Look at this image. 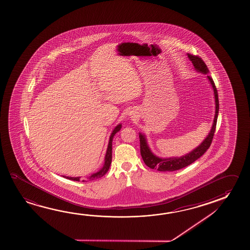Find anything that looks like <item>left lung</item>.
<instances>
[{"instance_id": "obj_1", "label": "left lung", "mask_w": 250, "mask_h": 250, "mask_svg": "<svg viewBox=\"0 0 250 250\" xmlns=\"http://www.w3.org/2000/svg\"><path fill=\"white\" fill-rule=\"evenodd\" d=\"M188 56L190 61L192 62L197 72L206 74L209 82L213 87L214 100H215V114L213 119V125L208 135L207 136V138L202 141V143L199 146H197L195 149H193L186 155L181 156V157H172V158H160L155 154H153L148 146L146 135L139 133L140 153L145 164L148 167L157 169L160 172H172V171L180 170L181 168L186 167L189 165L192 164L195 160L201 158V156L203 155L207 150L210 147L213 135H214L215 128H216L217 119H218V113H219V99H218V92H217L216 87L213 82V78L208 75L209 72L208 69L204 61L200 57L193 56L189 53H188Z\"/></svg>"}]
</instances>
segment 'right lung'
Instances as JSON below:
<instances>
[{
	"label": "right lung",
	"instance_id": "obj_1",
	"mask_svg": "<svg viewBox=\"0 0 250 250\" xmlns=\"http://www.w3.org/2000/svg\"><path fill=\"white\" fill-rule=\"evenodd\" d=\"M121 127H122V125L119 124L117 126L115 127L114 130L111 132V136H110V139H109L108 147H107L106 153H105V157H104V164L103 166V167L99 170V172H95L93 174H91V175L88 178V180H97V179H99V178L104 176V175L108 172V170H109L110 166H111V159H112V139H113V137H114L115 134H116L118 131H120ZM64 177V178L68 179V180H75V181H79V180H80V177ZM83 181H84V180H83Z\"/></svg>",
	"mask_w": 250,
	"mask_h": 250
}]
</instances>
